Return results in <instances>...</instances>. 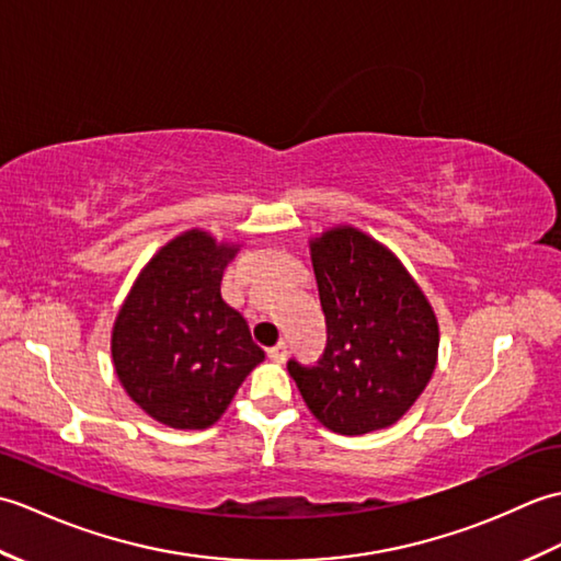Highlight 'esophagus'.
<instances>
[{
	"instance_id": "obj_1",
	"label": "esophagus",
	"mask_w": 561,
	"mask_h": 561,
	"mask_svg": "<svg viewBox=\"0 0 561 561\" xmlns=\"http://www.w3.org/2000/svg\"><path fill=\"white\" fill-rule=\"evenodd\" d=\"M267 356H270V362H274V364H282L284 359H287V344H284V342L274 344V347H270V350H267Z\"/></svg>"
}]
</instances>
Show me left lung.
<instances>
[{
    "mask_svg": "<svg viewBox=\"0 0 561 561\" xmlns=\"http://www.w3.org/2000/svg\"><path fill=\"white\" fill-rule=\"evenodd\" d=\"M311 262L328 347L316 366L291 359L289 374L330 432L362 436L388 428L432 380L434 308L398 255L356 226L311 238Z\"/></svg>",
    "mask_w": 561,
    "mask_h": 561,
    "instance_id": "left-lung-1",
    "label": "left lung"
}]
</instances>
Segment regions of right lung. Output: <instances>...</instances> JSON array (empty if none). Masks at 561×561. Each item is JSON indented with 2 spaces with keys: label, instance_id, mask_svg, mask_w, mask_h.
Listing matches in <instances>:
<instances>
[{
  "label": "right lung",
  "instance_id": "right-lung-1",
  "mask_svg": "<svg viewBox=\"0 0 561 561\" xmlns=\"http://www.w3.org/2000/svg\"><path fill=\"white\" fill-rule=\"evenodd\" d=\"M233 243L190 229L159 248L117 311L111 354L117 380L151 420L207 428L265 359L245 318L221 299Z\"/></svg>",
  "mask_w": 561,
  "mask_h": 561
}]
</instances>
